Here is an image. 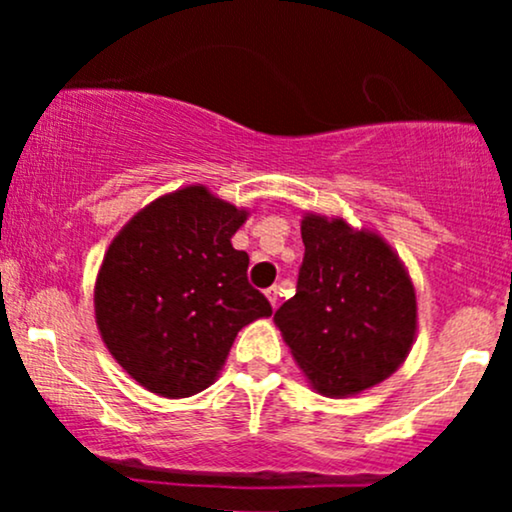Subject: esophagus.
<instances>
[{"label": "esophagus", "instance_id": "1", "mask_svg": "<svg viewBox=\"0 0 512 512\" xmlns=\"http://www.w3.org/2000/svg\"><path fill=\"white\" fill-rule=\"evenodd\" d=\"M267 298H269V303H272V308H276V305H279V286H269L267 291Z\"/></svg>", "mask_w": 512, "mask_h": 512}]
</instances>
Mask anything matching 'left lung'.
Here are the masks:
<instances>
[{"instance_id": "obj_1", "label": "left lung", "mask_w": 512, "mask_h": 512, "mask_svg": "<svg viewBox=\"0 0 512 512\" xmlns=\"http://www.w3.org/2000/svg\"><path fill=\"white\" fill-rule=\"evenodd\" d=\"M296 296L274 313L317 392L346 397L390 378L416 332V296L383 238L305 216Z\"/></svg>"}]
</instances>
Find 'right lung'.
Wrapping results in <instances>:
<instances>
[{
  "instance_id": "right-lung-1",
  "label": "right lung",
  "mask_w": 512,
  "mask_h": 512,
  "mask_svg": "<svg viewBox=\"0 0 512 512\" xmlns=\"http://www.w3.org/2000/svg\"><path fill=\"white\" fill-rule=\"evenodd\" d=\"M248 214L207 187L156 199L110 243L96 281V322L115 361L161 397L214 383L233 339L272 315L231 245Z\"/></svg>"
}]
</instances>
